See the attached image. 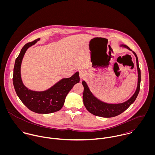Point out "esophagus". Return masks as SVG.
Returning a JSON list of instances; mask_svg holds the SVG:
<instances>
[{
    "label": "esophagus",
    "mask_w": 155,
    "mask_h": 155,
    "mask_svg": "<svg viewBox=\"0 0 155 155\" xmlns=\"http://www.w3.org/2000/svg\"><path fill=\"white\" fill-rule=\"evenodd\" d=\"M79 77L81 79H84L86 77V73L84 70H81L79 71Z\"/></svg>",
    "instance_id": "1"
}]
</instances>
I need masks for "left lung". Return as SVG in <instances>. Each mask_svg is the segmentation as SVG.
Masks as SVG:
<instances>
[{"label":"left lung","mask_w":155,"mask_h":155,"mask_svg":"<svg viewBox=\"0 0 155 155\" xmlns=\"http://www.w3.org/2000/svg\"><path fill=\"white\" fill-rule=\"evenodd\" d=\"M121 46L127 48L129 50L132 51L128 46L122 45ZM134 54L136 57L137 67L138 70V85L137 88L134 94L128 101L120 104H107L101 101L95 97L90 91L85 81L82 82L84 86V94H83V101L84 106L89 112L94 115L97 116H101L103 117H111L116 116L125 110H126L134 102L137 98L140 89V82H141V71L138 66V57L136 54L133 51Z\"/></svg>","instance_id":"left-lung-1"}]
</instances>
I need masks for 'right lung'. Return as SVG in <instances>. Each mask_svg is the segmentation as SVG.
<instances>
[{"mask_svg": "<svg viewBox=\"0 0 155 155\" xmlns=\"http://www.w3.org/2000/svg\"><path fill=\"white\" fill-rule=\"evenodd\" d=\"M39 39L28 42L22 47L15 60L14 67L13 84L15 92L22 103L32 111L37 113L47 114L60 110L63 106L68 92L80 81L79 72L75 73L69 78L63 79L51 88L37 92L27 88L22 84L21 78V64L26 50L35 44Z\"/></svg>", "mask_w": 155, "mask_h": 155, "instance_id": "right-lung-1", "label": "right lung"}]
</instances>
